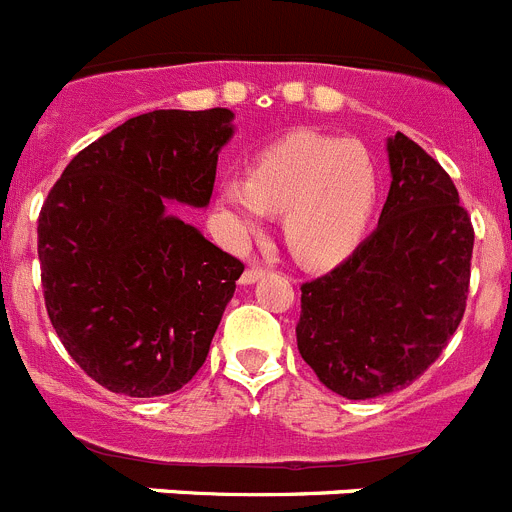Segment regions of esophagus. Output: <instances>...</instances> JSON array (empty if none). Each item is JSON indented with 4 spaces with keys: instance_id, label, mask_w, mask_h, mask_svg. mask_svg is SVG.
<instances>
[{
    "instance_id": "1",
    "label": "esophagus",
    "mask_w": 512,
    "mask_h": 512,
    "mask_svg": "<svg viewBox=\"0 0 512 512\" xmlns=\"http://www.w3.org/2000/svg\"><path fill=\"white\" fill-rule=\"evenodd\" d=\"M266 274V266H248L246 271H243V277H241V284H253V282H259L261 277Z\"/></svg>"
}]
</instances>
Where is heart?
Segmentation results:
<instances>
[{
	"instance_id": "heart-1",
	"label": "heart",
	"mask_w": 512,
	"mask_h": 512,
	"mask_svg": "<svg viewBox=\"0 0 512 512\" xmlns=\"http://www.w3.org/2000/svg\"><path fill=\"white\" fill-rule=\"evenodd\" d=\"M379 200L372 153L359 140L297 130L253 158L248 179L220 184V207L238 238L284 212L289 248L310 266H333L361 243Z\"/></svg>"
}]
</instances>
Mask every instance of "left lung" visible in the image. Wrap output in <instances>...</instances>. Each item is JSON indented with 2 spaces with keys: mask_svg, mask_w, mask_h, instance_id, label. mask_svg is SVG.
Segmentation results:
<instances>
[{
  "mask_svg": "<svg viewBox=\"0 0 512 512\" xmlns=\"http://www.w3.org/2000/svg\"><path fill=\"white\" fill-rule=\"evenodd\" d=\"M392 184L379 225L343 264L302 284L297 348L348 400L408 387L467 310L474 228L451 176L408 135L387 140Z\"/></svg>",
  "mask_w": 512,
  "mask_h": 512,
  "instance_id": "obj_1",
  "label": "left lung"
}]
</instances>
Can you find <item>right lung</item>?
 Listing matches in <instances>:
<instances>
[{"mask_svg":"<svg viewBox=\"0 0 512 512\" xmlns=\"http://www.w3.org/2000/svg\"><path fill=\"white\" fill-rule=\"evenodd\" d=\"M233 112L153 110L71 158L38 217L45 310L71 359L117 395L158 397L200 372L243 274L171 215L207 207Z\"/></svg>","mask_w":512,"mask_h":512,"instance_id":"1","label":"right lung"}]
</instances>
